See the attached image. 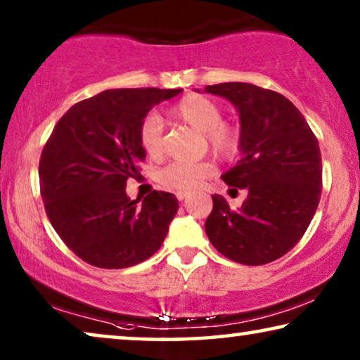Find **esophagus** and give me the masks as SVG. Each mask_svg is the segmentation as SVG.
Listing matches in <instances>:
<instances>
[{
  "label": "esophagus",
  "mask_w": 360,
  "mask_h": 360,
  "mask_svg": "<svg viewBox=\"0 0 360 360\" xmlns=\"http://www.w3.org/2000/svg\"><path fill=\"white\" fill-rule=\"evenodd\" d=\"M191 194H189V192H176V197H178V200H186V198L187 197H189Z\"/></svg>",
  "instance_id": "1"
}]
</instances>
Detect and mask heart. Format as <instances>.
<instances>
[{"label":"heart","mask_w":360,"mask_h":360,"mask_svg":"<svg viewBox=\"0 0 360 360\" xmlns=\"http://www.w3.org/2000/svg\"><path fill=\"white\" fill-rule=\"evenodd\" d=\"M171 115L203 132L208 148L221 160H231L239 152L240 131L226 120L217 101L200 94L182 96L171 106ZM139 146L148 158L157 160L163 155V121L157 115H148L139 126ZM214 173L210 162H173L160 168L155 179L165 189L192 192Z\"/></svg>","instance_id":"b5f03b06"}]
</instances>
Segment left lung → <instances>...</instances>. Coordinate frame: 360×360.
<instances>
[{
    "instance_id": "obj_1",
    "label": "left lung",
    "mask_w": 360,
    "mask_h": 360,
    "mask_svg": "<svg viewBox=\"0 0 360 360\" xmlns=\"http://www.w3.org/2000/svg\"><path fill=\"white\" fill-rule=\"evenodd\" d=\"M205 92L224 96L239 111L243 158L221 178L236 194L248 191L239 210L223 195H212L205 233L229 260L250 266L270 264L299 243L317 212L319 141L302 112L275 90L226 82L207 85Z\"/></svg>"
}]
</instances>
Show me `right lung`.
Wrapping results in <instances>:
<instances>
[{
    "label": "right lung",
    "mask_w": 360,
    "mask_h": 360,
    "mask_svg": "<svg viewBox=\"0 0 360 360\" xmlns=\"http://www.w3.org/2000/svg\"><path fill=\"white\" fill-rule=\"evenodd\" d=\"M181 89H112L71 106L41 150L40 195L51 226L87 264L116 270L162 248L178 198L152 191L142 203L126 195L146 153L139 126L155 105Z\"/></svg>",
    "instance_id": "right-lung-1"
}]
</instances>
